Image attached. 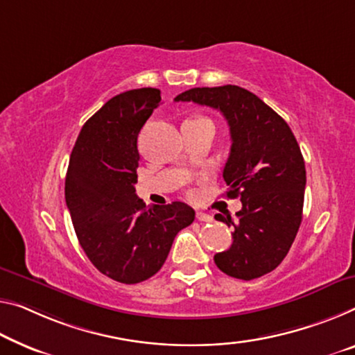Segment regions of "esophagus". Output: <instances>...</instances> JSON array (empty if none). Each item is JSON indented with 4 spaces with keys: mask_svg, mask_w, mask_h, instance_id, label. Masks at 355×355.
I'll use <instances>...</instances> for the list:
<instances>
[{
    "mask_svg": "<svg viewBox=\"0 0 355 355\" xmlns=\"http://www.w3.org/2000/svg\"><path fill=\"white\" fill-rule=\"evenodd\" d=\"M196 220H200V222H211L212 217L209 214H205V212H201V211H196Z\"/></svg>",
    "mask_w": 355,
    "mask_h": 355,
    "instance_id": "obj_1",
    "label": "esophagus"
}]
</instances>
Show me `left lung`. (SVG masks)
I'll list each match as a JSON object with an SVG mask.
<instances>
[{"label": "left lung", "mask_w": 355, "mask_h": 355, "mask_svg": "<svg viewBox=\"0 0 355 355\" xmlns=\"http://www.w3.org/2000/svg\"><path fill=\"white\" fill-rule=\"evenodd\" d=\"M174 101H193L223 114L230 155L223 168L228 198H241L236 217L216 214L233 227V243L214 255L217 268L250 281L276 268L302 223L306 170L291 127L257 95L238 85L196 87Z\"/></svg>", "instance_id": "8db88e82"}]
</instances>
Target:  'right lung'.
Returning <instances> with one entry per match:
<instances>
[{"instance_id":"obj_1","label":"right lung","mask_w":355,"mask_h":355,"mask_svg":"<svg viewBox=\"0 0 355 355\" xmlns=\"http://www.w3.org/2000/svg\"><path fill=\"white\" fill-rule=\"evenodd\" d=\"M160 101L150 87L111 98L84 123L64 179L79 244L98 271L122 284L154 276L174 236L195 219L181 201L146 206L136 195L138 135Z\"/></svg>"}]
</instances>
